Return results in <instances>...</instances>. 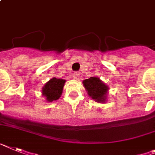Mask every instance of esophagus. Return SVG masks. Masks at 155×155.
Wrapping results in <instances>:
<instances>
[{"instance_id":"esophagus-1","label":"esophagus","mask_w":155,"mask_h":155,"mask_svg":"<svg viewBox=\"0 0 155 155\" xmlns=\"http://www.w3.org/2000/svg\"><path fill=\"white\" fill-rule=\"evenodd\" d=\"M71 76H72V78L75 79V80H78L79 77H80V74L78 73V72H73V74L71 75Z\"/></svg>"}]
</instances>
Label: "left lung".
Here are the masks:
<instances>
[{
	"mask_svg": "<svg viewBox=\"0 0 155 155\" xmlns=\"http://www.w3.org/2000/svg\"><path fill=\"white\" fill-rule=\"evenodd\" d=\"M88 95L97 102H106L109 87L98 77H91L83 81Z\"/></svg>",
	"mask_w": 155,
	"mask_h": 155,
	"instance_id": "obj_1",
	"label": "left lung"
}]
</instances>
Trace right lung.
Here are the masks:
<instances>
[{"instance_id":"obj_1","label":"right lung","mask_w":155,"mask_h":155,"mask_svg":"<svg viewBox=\"0 0 155 155\" xmlns=\"http://www.w3.org/2000/svg\"><path fill=\"white\" fill-rule=\"evenodd\" d=\"M65 82L63 79H57L53 77L44 85L41 93L42 95L45 97L47 102H51L59 99L62 94V91Z\"/></svg>"}]
</instances>
